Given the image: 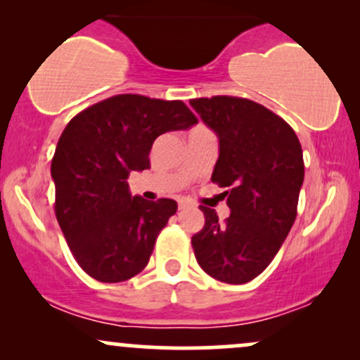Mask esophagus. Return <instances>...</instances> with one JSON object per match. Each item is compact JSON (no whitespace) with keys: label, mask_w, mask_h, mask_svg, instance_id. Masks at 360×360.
I'll use <instances>...</instances> for the list:
<instances>
[{"label":"esophagus","mask_w":360,"mask_h":360,"mask_svg":"<svg viewBox=\"0 0 360 360\" xmlns=\"http://www.w3.org/2000/svg\"><path fill=\"white\" fill-rule=\"evenodd\" d=\"M177 208H179V210L189 208V203H188V201H179V203H177Z\"/></svg>","instance_id":"esophagus-1"}]
</instances>
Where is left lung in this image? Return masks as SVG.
Instances as JSON below:
<instances>
[{
	"instance_id": "left-lung-1",
	"label": "left lung",
	"mask_w": 360,
	"mask_h": 360,
	"mask_svg": "<svg viewBox=\"0 0 360 360\" xmlns=\"http://www.w3.org/2000/svg\"><path fill=\"white\" fill-rule=\"evenodd\" d=\"M189 105L217 134L220 154L212 181L230 217L200 206L205 226L191 245L206 274L229 284L249 283L276 257L296 220L304 179L301 143L283 118L259 103L235 96L191 100Z\"/></svg>"
}]
</instances>
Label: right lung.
<instances>
[{
  "mask_svg": "<svg viewBox=\"0 0 360 360\" xmlns=\"http://www.w3.org/2000/svg\"><path fill=\"white\" fill-rule=\"evenodd\" d=\"M198 118L183 101L117 94L76 115L62 131L51 174L56 217L74 259L101 283H122L147 266L174 200L131 196L128 176L150 167L154 140Z\"/></svg>",
  "mask_w": 360,
  "mask_h": 360,
  "instance_id": "add662e5",
  "label": "right lung"
}]
</instances>
